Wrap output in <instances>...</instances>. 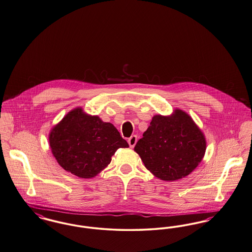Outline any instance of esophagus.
<instances>
[{"mask_svg": "<svg viewBox=\"0 0 252 252\" xmlns=\"http://www.w3.org/2000/svg\"><path fill=\"white\" fill-rule=\"evenodd\" d=\"M137 141H138V138H137L136 135L131 136L130 138L128 139V144H129V146H130L131 148H133V147L136 145Z\"/></svg>", "mask_w": 252, "mask_h": 252, "instance_id": "obj_1", "label": "esophagus"}]
</instances>
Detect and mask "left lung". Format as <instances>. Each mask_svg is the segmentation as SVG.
<instances>
[{
	"label": "left lung",
	"instance_id": "left-lung-1",
	"mask_svg": "<svg viewBox=\"0 0 252 252\" xmlns=\"http://www.w3.org/2000/svg\"><path fill=\"white\" fill-rule=\"evenodd\" d=\"M206 140L191 117L180 109L153 116L135 145L148 171L163 181L179 180L194 171L204 157Z\"/></svg>",
	"mask_w": 252,
	"mask_h": 252
}]
</instances>
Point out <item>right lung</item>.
Instances as JSON below:
<instances>
[{
  "label": "right lung",
  "mask_w": 252,
  "mask_h": 252,
  "mask_svg": "<svg viewBox=\"0 0 252 252\" xmlns=\"http://www.w3.org/2000/svg\"><path fill=\"white\" fill-rule=\"evenodd\" d=\"M51 153L61 167L80 178H93L119 148L129 147L111 124L81 108L69 111L49 135Z\"/></svg>",
  "instance_id": "right-lung-1"
}]
</instances>
